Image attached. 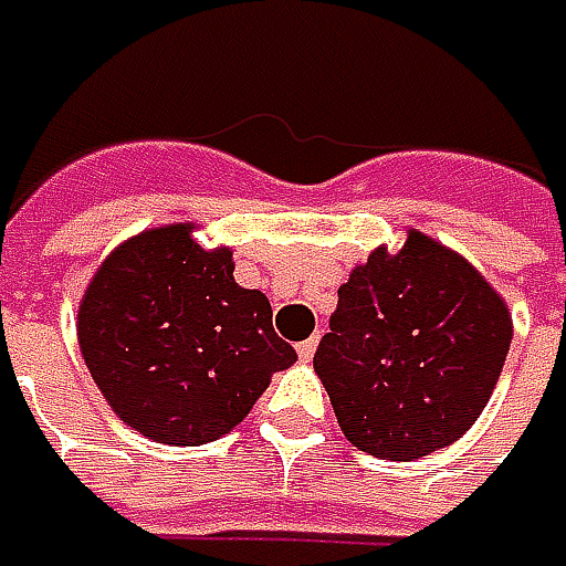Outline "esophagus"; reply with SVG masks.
<instances>
[{
    "instance_id": "1",
    "label": "esophagus",
    "mask_w": 566,
    "mask_h": 566,
    "mask_svg": "<svg viewBox=\"0 0 566 566\" xmlns=\"http://www.w3.org/2000/svg\"><path fill=\"white\" fill-rule=\"evenodd\" d=\"M315 350H318V337H308V340H302V344L296 347V354L302 363H308V359L315 356Z\"/></svg>"
}]
</instances>
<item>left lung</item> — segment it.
<instances>
[{
	"label": "left lung",
	"mask_w": 566,
	"mask_h": 566,
	"mask_svg": "<svg viewBox=\"0 0 566 566\" xmlns=\"http://www.w3.org/2000/svg\"><path fill=\"white\" fill-rule=\"evenodd\" d=\"M513 340L503 296L442 241L408 229L337 290L315 354L334 417L356 449L413 462L465 437Z\"/></svg>",
	"instance_id": "1"
}]
</instances>
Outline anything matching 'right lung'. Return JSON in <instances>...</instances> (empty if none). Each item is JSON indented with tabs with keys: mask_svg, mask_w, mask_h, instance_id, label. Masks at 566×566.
<instances>
[{
	"mask_svg": "<svg viewBox=\"0 0 566 566\" xmlns=\"http://www.w3.org/2000/svg\"><path fill=\"white\" fill-rule=\"evenodd\" d=\"M193 222L117 244L78 302V347L111 410L165 446L235 430L296 350L276 337L261 290L235 283L232 248H203Z\"/></svg>",
	"mask_w": 566,
	"mask_h": 566,
	"instance_id": "1",
	"label": "right lung"
}]
</instances>
